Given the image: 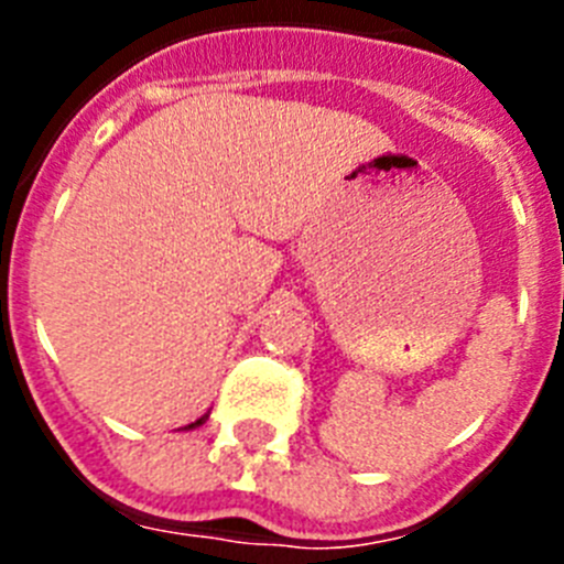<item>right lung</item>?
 Masks as SVG:
<instances>
[{
	"label": "right lung",
	"mask_w": 564,
	"mask_h": 564,
	"mask_svg": "<svg viewBox=\"0 0 564 564\" xmlns=\"http://www.w3.org/2000/svg\"><path fill=\"white\" fill-rule=\"evenodd\" d=\"M208 421V415H203V417H197V421H194V423H188V426H186V430H194V426H200V423H206Z\"/></svg>",
	"instance_id": "add662e5"
}]
</instances>
